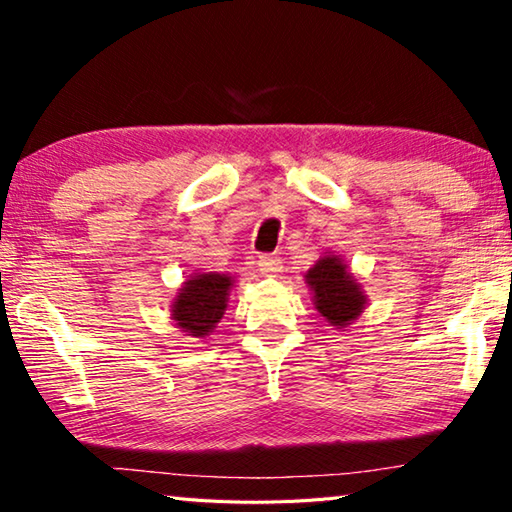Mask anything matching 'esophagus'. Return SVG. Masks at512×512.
I'll return each mask as SVG.
<instances>
[{"label": "esophagus", "mask_w": 512, "mask_h": 512, "mask_svg": "<svg viewBox=\"0 0 512 512\" xmlns=\"http://www.w3.org/2000/svg\"><path fill=\"white\" fill-rule=\"evenodd\" d=\"M257 266L264 275H277L282 271V259L277 255H262L257 259Z\"/></svg>", "instance_id": "1"}]
</instances>
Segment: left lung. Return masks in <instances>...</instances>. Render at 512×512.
I'll list each match as a JSON object with an SVG mask.
<instances>
[{
	"label": "left lung",
	"instance_id": "1",
	"mask_svg": "<svg viewBox=\"0 0 512 512\" xmlns=\"http://www.w3.org/2000/svg\"><path fill=\"white\" fill-rule=\"evenodd\" d=\"M307 284L314 291V305L336 327L350 325L361 314L366 296L339 257L327 255L309 268Z\"/></svg>",
	"mask_w": 512,
	"mask_h": 512
}]
</instances>
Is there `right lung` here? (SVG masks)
<instances>
[{
	"instance_id": "obj_1",
	"label": "right lung",
	"mask_w": 512,
	"mask_h": 512,
	"mask_svg": "<svg viewBox=\"0 0 512 512\" xmlns=\"http://www.w3.org/2000/svg\"><path fill=\"white\" fill-rule=\"evenodd\" d=\"M232 280L221 273H201L185 282L180 296L173 305V320L183 332L196 339H203L214 329V325L223 318L228 307Z\"/></svg>"
}]
</instances>
